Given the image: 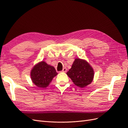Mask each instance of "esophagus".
<instances>
[{
    "instance_id": "esophagus-1",
    "label": "esophagus",
    "mask_w": 128,
    "mask_h": 128,
    "mask_svg": "<svg viewBox=\"0 0 128 128\" xmlns=\"http://www.w3.org/2000/svg\"><path fill=\"white\" fill-rule=\"evenodd\" d=\"M67 72V68H64L63 69V70H62V72Z\"/></svg>"
}]
</instances>
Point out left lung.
<instances>
[{"label": "left lung", "instance_id": "8db88e82", "mask_svg": "<svg viewBox=\"0 0 128 128\" xmlns=\"http://www.w3.org/2000/svg\"><path fill=\"white\" fill-rule=\"evenodd\" d=\"M94 74V69L90 64L86 60L78 58L75 59L72 68L67 72L74 84L81 88L91 83Z\"/></svg>", "mask_w": 128, "mask_h": 128}]
</instances>
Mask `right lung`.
I'll return each mask as SVG.
<instances>
[{
	"instance_id": "obj_1",
	"label": "right lung",
	"mask_w": 128,
	"mask_h": 128,
	"mask_svg": "<svg viewBox=\"0 0 128 128\" xmlns=\"http://www.w3.org/2000/svg\"><path fill=\"white\" fill-rule=\"evenodd\" d=\"M57 75L54 67L43 61L34 65L30 72L32 82L40 88H46L48 86L53 78Z\"/></svg>"
}]
</instances>
